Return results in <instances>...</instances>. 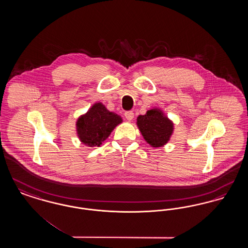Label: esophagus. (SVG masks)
<instances>
[{"instance_id":"34e87169","label":"esophagus","mask_w":248,"mask_h":248,"mask_svg":"<svg viewBox=\"0 0 248 248\" xmlns=\"http://www.w3.org/2000/svg\"><path fill=\"white\" fill-rule=\"evenodd\" d=\"M124 116H125V118L127 119L128 121H132L133 118H134V112L133 111H125V113H124Z\"/></svg>"}]
</instances>
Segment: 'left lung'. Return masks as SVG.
I'll use <instances>...</instances> for the list:
<instances>
[{"instance_id": "1", "label": "left lung", "mask_w": 248, "mask_h": 248, "mask_svg": "<svg viewBox=\"0 0 248 248\" xmlns=\"http://www.w3.org/2000/svg\"><path fill=\"white\" fill-rule=\"evenodd\" d=\"M137 125L145 141L154 148L165 146L174 131L173 122L158 108H151L146 114L140 115Z\"/></svg>"}]
</instances>
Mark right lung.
Wrapping results in <instances>:
<instances>
[{
    "label": "right lung",
    "instance_id": "obj_1",
    "mask_svg": "<svg viewBox=\"0 0 248 248\" xmlns=\"http://www.w3.org/2000/svg\"><path fill=\"white\" fill-rule=\"evenodd\" d=\"M123 122L122 117L96 102L76 122L80 141L88 147H99L113 129Z\"/></svg>",
    "mask_w": 248,
    "mask_h": 248
}]
</instances>
